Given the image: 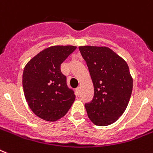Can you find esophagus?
<instances>
[{"label": "esophagus", "instance_id": "esophagus-1", "mask_svg": "<svg viewBox=\"0 0 153 153\" xmlns=\"http://www.w3.org/2000/svg\"><path fill=\"white\" fill-rule=\"evenodd\" d=\"M75 92H76V94L77 95H79L80 94V87H78V88L75 89Z\"/></svg>", "mask_w": 153, "mask_h": 153}]
</instances>
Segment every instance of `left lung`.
I'll return each mask as SVG.
<instances>
[{
  "label": "left lung",
  "instance_id": "left-lung-1",
  "mask_svg": "<svg viewBox=\"0 0 153 153\" xmlns=\"http://www.w3.org/2000/svg\"><path fill=\"white\" fill-rule=\"evenodd\" d=\"M94 86V96L85 103L88 118L98 126H107L119 119L131 96L133 79L128 64L106 47H79Z\"/></svg>",
  "mask_w": 153,
  "mask_h": 153
}]
</instances>
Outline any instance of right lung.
Returning <instances> with one entry per match:
<instances>
[{
	"label": "right lung",
	"instance_id": "add662e5",
	"mask_svg": "<svg viewBox=\"0 0 153 153\" xmlns=\"http://www.w3.org/2000/svg\"><path fill=\"white\" fill-rule=\"evenodd\" d=\"M77 47L53 46L31 59L22 74L23 91L29 108L47 121H55L68 113L75 100L68 87L61 65Z\"/></svg>",
	"mask_w": 153,
	"mask_h": 153
}]
</instances>
